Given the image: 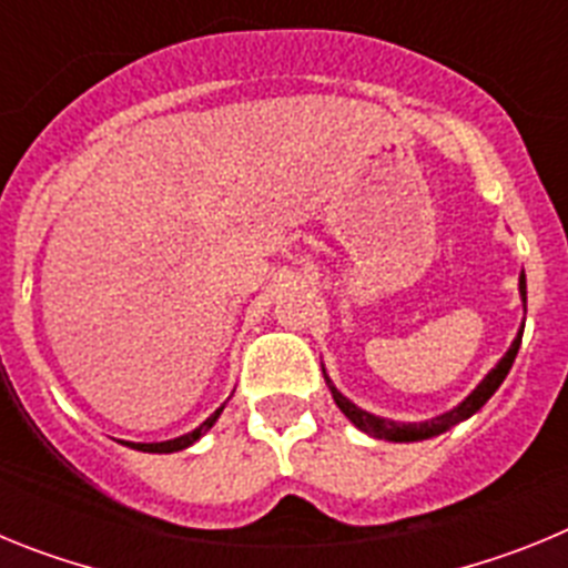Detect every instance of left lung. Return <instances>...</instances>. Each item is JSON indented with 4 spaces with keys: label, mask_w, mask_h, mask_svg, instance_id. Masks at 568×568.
Returning <instances> with one entry per match:
<instances>
[{
    "label": "left lung",
    "mask_w": 568,
    "mask_h": 568,
    "mask_svg": "<svg viewBox=\"0 0 568 568\" xmlns=\"http://www.w3.org/2000/svg\"><path fill=\"white\" fill-rule=\"evenodd\" d=\"M518 290H520V301H524V313H526V275L524 273H520L518 278ZM520 338H524V324H520L518 335H515V341H511V346L506 349L504 358L491 366L489 373H486V378L480 381V384L475 386V389H471V393L466 395L455 409H449V413L444 415H435V418L429 420H418V424H400V420H389V418H381V415L366 413V409L355 406L346 395H341V389L329 381L327 373H324V381H327L329 393H333V400L338 404L341 413L353 420L361 433H366L369 438H378V440H393V444H413V440H426V438H435V435H444L446 429H453V426H458L460 420L471 418V415L478 413L480 406H484L491 395L498 393V386L504 384V378L509 375L511 364H515V355H518L520 349Z\"/></svg>",
    "instance_id": "1"
}]
</instances>
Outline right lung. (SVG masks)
<instances>
[{
	"instance_id": "add662e5",
	"label": "right lung",
	"mask_w": 568,
	"mask_h": 568,
	"mask_svg": "<svg viewBox=\"0 0 568 568\" xmlns=\"http://www.w3.org/2000/svg\"><path fill=\"white\" fill-rule=\"evenodd\" d=\"M222 409H224V404L219 406V409H215L213 415H210L207 420H204L202 426H195L193 433H187V435H179V438H173V440H162V444H124V446H130V449H139V453H159V455H168V453H182V449H187V446H193L195 440L202 438V435H207L210 429H213V424L215 420H219V415H222Z\"/></svg>"
}]
</instances>
